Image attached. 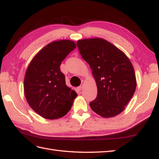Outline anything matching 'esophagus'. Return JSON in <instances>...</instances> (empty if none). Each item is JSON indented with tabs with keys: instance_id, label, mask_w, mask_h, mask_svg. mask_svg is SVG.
I'll list each match as a JSON object with an SVG mask.
<instances>
[{
	"instance_id": "34e87169",
	"label": "esophagus",
	"mask_w": 159,
	"mask_h": 159,
	"mask_svg": "<svg viewBox=\"0 0 159 159\" xmlns=\"http://www.w3.org/2000/svg\"><path fill=\"white\" fill-rule=\"evenodd\" d=\"M82 87H83V84H81L80 86H78V87H77V89H78V90H80V91H81V90H82Z\"/></svg>"
}]
</instances>
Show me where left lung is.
Here are the masks:
<instances>
[{"mask_svg":"<svg viewBox=\"0 0 159 159\" xmlns=\"http://www.w3.org/2000/svg\"><path fill=\"white\" fill-rule=\"evenodd\" d=\"M77 46L96 82L98 94L90 102L91 109L104 118L120 113L136 87L135 73L129 59L118 48L102 39L79 40Z\"/></svg>","mask_w":159,"mask_h":159,"instance_id":"left-lung-1","label":"left lung"}]
</instances>
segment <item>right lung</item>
<instances>
[{
  "mask_svg": "<svg viewBox=\"0 0 159 159\" xmlns=\"http://www.w3.org/2000/svg\"><path fill=\"white\" fill-rule=\"evenodd\" d=\"M76 45L70 40L54 41L34 57L24 79L25 98L32 109L43 118H61L69 111L76 92L66 85L60 65Z\"/></svg>",
  "mask_w": 159,
  "mask_h": 159,
  "instance_id": "right-lung-1",
  "label": "right lung"
}]
</instances>
